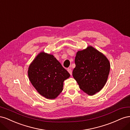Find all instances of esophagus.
Here are the masks:
<instances>
[{
    "label": "esophagus",
    "instance_id": "obj_1",
    "mask_svg": "<svg viewBox=\"0 0 130 130\" xmlns=\"http://www.w3.org/2000/svg\"><path fill=\"white\" fill-rule=\"evenodd\" d=\"M67 70H68V72L69 73V74L72 75V71L71 68H68V69H67Z\"/></svg>",
    "mask_w": 130,
    "mask_h": 130
}]
</instances>
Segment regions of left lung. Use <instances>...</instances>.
Segmentation results:
<instances>
[{"instance_id":"8db88e82","label":"left lung","mask_w":130,"mask_h":130,"mask_svg":"<svg viewBox=\"0 0 130 130\" xmlns=\"http://www.w3.org/2000/svg\"><path fill=\"white\" fill-rule=\"evenodd\" d=\"M75 68L73 76L80 88L89 95L99 92L104 87L110 70V63L103 54L93 48L78 51L75 58Z\"/></svg>"}]
</instances>
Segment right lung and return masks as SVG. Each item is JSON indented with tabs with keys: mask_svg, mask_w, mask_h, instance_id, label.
Segmentation results:
<instances>
[{
	"mask_svg": "<svg viewBox=\"0 0 130 130\" xmlns=\"http://www.w3.org/2000/svg\"><path fill=\"white\" fill-rule=\"evenodd\" d=\"M28 76L41 95L54 99L62 91L63 82L70 74L53 55L41 52L30 64Z\"/></svg>",
	"mask_w": 130,
	"mask_h": 130,
	"instance_id": "obj_1",
	"label": "right lung"
}]
</instances>
